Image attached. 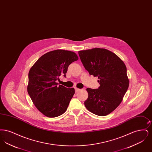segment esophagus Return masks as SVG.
<instances>
[{
	"instance_id": "34e87169",
	"label": "esophagus",
	"mask_w": 152,
	"mask_h": 152,
	"mask_svg": "<svg viewBox=\"0 0 152 152\" xmlns=\"http://www.w3.org/2000/svg\"><path fill=\"white\" fill-rule=\"evenodd\" d=\"M75 92H79L80 90V89H79V88H76V87H75Z\"/></svg>"
}]
</instances>
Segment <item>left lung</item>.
<instances>
[{
    "instance_id": "1",
    "label": "left lung",
    "mask_w": 152,
    "mask_h": 152,
    "mask_svg": "<svg viewBox=\"0 0 152 152\" xmlns=\"http://www.w3.org/2000/svg\"><path fill=\"white\" fill-rule=\"evenodd\" d=\"M81 61L91 75L98 77L100 86L87 88L86 108L97 116H107L123 101L129 84L126 67L115 53L104 48L79 51Z\"/></svg>"
}]
</instances>
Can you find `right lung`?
<instances>
[{
    "mask_svg": "<svg viewBox=\"0 0 152 152\" xmlns=\"http://www.w3.org/2000/svg\"><path fill=\"white\" fill-rule=\"evenodd\" d=\"M78 59L73 52L56 50L45 53L30 68L27 92L44 116L56 117L66 110L75 89L58 85L56 81L61 75L65 77L68 66Z\"/></svg>",
    "mask_w": 152,
    "mask_h": 152,
    "instance_id": "obj_1",
    "label": "right lung"
}]
</instances>
